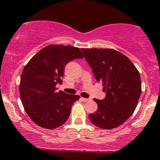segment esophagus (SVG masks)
I'll return each mask as SVG.
<instances>
[{"mask_svg": "<svg viewBox=\"0 0 160 160\" xmlns=\"http://www.w3.org/2000/svg\"><path fill=\"white\" fill-rule=\"evenodd\" d=\"M80 98H81L82 101H83L84 102H86V101H88V100H89V99H88V98H82V97Z\"/></svg>", "mask_w": 160, "mask_h": 160, "instance_id": "esophagus-1", "label": "esophagus"}]
</instances>
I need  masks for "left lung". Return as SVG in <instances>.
Wrapping results in <instances>:
<instances>
[{
    "label": "left lung",
    "mask_w": 160,
    "mask_h": 160,
    "mask_svg": "<svg viewBox=\"0 0 160 160\" xmlns=\"http://www.w3.org/2000/svg\"><path fill=\"white\" fill-rule=\"evenodd\" d=\"M81 51L106 92L104 99H94L98 110L88 115V118L100 128H118L136 108L142 92L139 72L126 56L114 49L82 48Z\"/></svg>",
    "instance_id": "obj_1"
}]
</instances>
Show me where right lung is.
<instances>
[{"mask_svg":"<svg viewBox=\"0 0 160 160\" xmlns=\"http://www.w3.org/2000/svg\"><path fill=\"white\" fill-rule=\"evenodd\" d=\"M83 56L78 48L50 45L39 51L25 65L19 92L24 110L38 126L55 129L65 124L79 95L57 92L62 83L67 63Z\"/></svg>","mask_w":160,"mask_h":160,"instance_id":"add662e5","label":"right lung"}]
</instances>
